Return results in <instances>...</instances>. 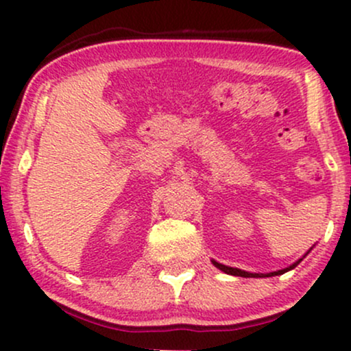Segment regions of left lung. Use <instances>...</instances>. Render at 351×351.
<instances>
[{
	"label": "left lung",
	"instance_id": "8db88e82",
	"mask_svg": "<svg viewBox=\"0 0 351 351\" xmlns=\"http://www.w3.org/2000/svg\"><path fill=\"white\" fill-rule=\"evenodd\" d=\"M312 249V247H310ZM310 251H307L304 254V256L300 257L299 261H295V263L293 264H291L289 265V267H285V269H280V271H274V272H267V274H257V272H247V271H243V269H237V267H229V265H224V264H221V263H217V261H215V259H211V263H213V265H215V267H217L219 269V271H223L224 274H229V276H237V277H274V276H282V274H285V272H289V271H292V269H295L297 265H299L302 261H304V257L307 256Z\"/></svg>",
	"mask_w": 351,
	"mask_h": 351
}]
</instances>
